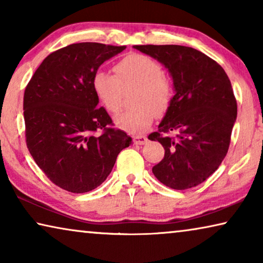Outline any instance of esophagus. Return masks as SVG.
Here are the masks:
<instances>
[{"label":"esophagus","instance_id":"esophagus-1","mask_svg":"<svg viewBox=\"0 0 263 263\" xmlns=\"http://www.w3.org/2000/svg\"><path fill=\"white\" fill-rule=\"evenodd\" d=\"M133 141H134V143H136V144H144L148 141V139H147V136H144V135H138V136H134V138H133Z\"/></svg>","mask_w":263,"mask_h":263}]
</instances>
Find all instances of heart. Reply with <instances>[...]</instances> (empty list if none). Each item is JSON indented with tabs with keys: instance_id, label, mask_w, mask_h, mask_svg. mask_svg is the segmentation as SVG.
I'll return each instance as SVG.
<instances>
[{
	"instance_id": "obj_1",
	"label": "heart",
	"mask_w": 263,
	"mask_h": 263,
	"mask_svg": "<svg viewBox=\"0 0 263 263\" xmlns=\"http://www.w3.org/2000/svg\"><path fill=\"white\" fill-rule=\"evenodd\" d=\"M115 73L98 70L93 73L91 86L95 96L109 112L121 108V87L133 86L136 91L132 104L134 108L115 117V124L129 134H140L153 123L155 111L165 112L173 97V86L163 76L157 60L143 54H130L115 65Z\"/></svg>"
}]
</instances>
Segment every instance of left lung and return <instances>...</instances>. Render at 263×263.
Listing matches in <instances>:
<instances>
[{"label": "left lung", "mask_w": 263, "mask_h": 263, "mask_svg": "<svg viewBox=\"0 0 263 263\" xmlns=\"http://www.w3.org/2000/svg\"><path fill=\"white\" fill-rule=\"evenodd\" d=\"M134 48L167 68L176 95L148 139L159 141L165 157L153 167L160 182L173 190L199 185L222 163L237 116L230 79L210 57L179 45H136ZM176 131V138L165 134Z\"/></svg>", "instance_id": "obj_1"}]
</instances>
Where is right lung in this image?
<instances>
[{
    "label": "right lung",
    "mask_w": 263,
    "mask_h": 263,
    "mask_svg": "<svg viewBox=\"0 0 263 263\" xmlns=\"http://www.w3.org/2000/svg\"><path fill=\"white\" fill-rule=\"evenodd\" d=\"M125 49L98 43L72 44L53 52L34 72L24 96L26 142L53 184L73 193L96 189L111 172L132 138L109 127L91 81L105 60Z\"/></svg>",
    "instance_id": "add662e5"
}]
</instances>
